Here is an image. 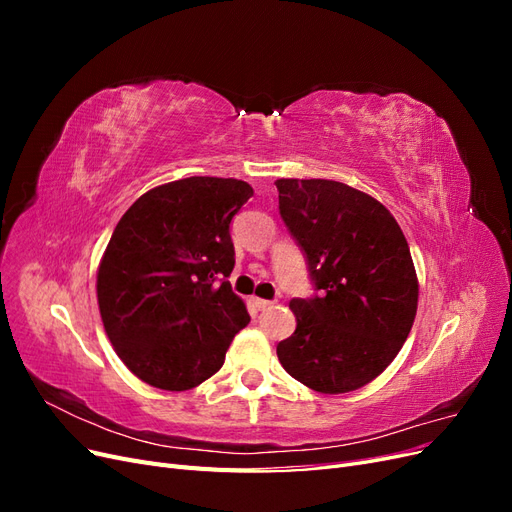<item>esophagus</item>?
<instances>
[{
    "label": "esophagus",
    "instance_id": "34e87169",
    "mask_svg": "<svg viewBox=\"0 0 512 512\" xmlns=\"http://www.w3.org/2000/svg\"><path fill=\"white\" fill-rule=\"evenodd\" d=\"M254 305L260 309V312H265V309L273 307V301H267V299H254Z\"/></svg>",
    "mask_w": 512,
    "mask_h": 512
}]
</instances>
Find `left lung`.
Here are the masks:
<instances>
[{"mask_svg":"<svg viewBox=\"0 0 512 512\" xmlns=\"http://www.w3.org/2000/svg\"><path fill=\"white\" fill-rule=\"evenodd\" d=\"M280 213L320 297L292 299L277 344L288 374L324 395L361 389L393 363L418 305L408 241L382 203L329 179H277Z\"/></svg>","mask_w":512,"mask_h":512,"instance_id":"8db88e82","label":"left lung"}]
</instances>
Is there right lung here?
<instances>
[{
    "label": "right lung",
    "mask_w": 512,
    "mask_h": 512,
    "mask_svg": "<svg viewBox=\"0 0 512 512\" xmlns=\"http://www.w3.org/2000/svg\"><path fill=\"white\" fill-rule=\"evenodd\" d=\"M250 183L188 177L145 192L123 213L98 267L104 331L136 378L190 391L224 365L250 322L230 288V220Z\"/></svg>",
    "instance_id": "1"
}]
</instances>
